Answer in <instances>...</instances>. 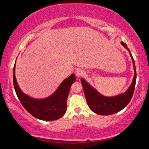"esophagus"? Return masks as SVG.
<instances>
[{
  "mask_svg": "<svg viewBox=\"0 0 149 149\" xmlns=\"http://www.w3.org/2000/svg\"><path fill=\"white\" fill-rule=\"evenodd\" d=\"M75 74H76V76L77 78H80V76H83V70L81 69H76V71H75Z\"/></svg>",
  "mask_w": 149,
  "mask_h": 149,
  "instance_id": "esophagus-1",
  "label": "esophagus"
}]
</instances>
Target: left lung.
<instances>
[{
	"instance_id": "1",
	"label": "left lung",
	"mask_w": 149,
	"mask_h": 149,
	"mask_svg": "<svg viewBox=\"0 0 149 149\" xmlns=\"http://www.w3.org/2000/svg\"><path fill=\"white\" fill-rule=\"evenodd\" d=\"M121 45L129 51L132 60L134 71L132 82L125 92L113 97L104 96L97 91L96 89L89 84L84 78H81V83L84 90L87 103L92 111L99 115L109 116L119 112L129 104L133 96L136 79L134 61L127 45L123 42H121Z\"/></svg>"
}]
</instances>
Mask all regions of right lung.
I'll return each instance as SVG.
<instances>
[{
  "instance_id": "right-lung-1",
  "label": "right lung",
  "mask_w": 149,
  "mask_h": 149,
  "mask_svg": "<svg viewBox=\"0 0 149 149\" xmlns=\"http://www.w3.org/2000/svg\"><path fill=\"white\" fill-rule=\"evenodd\" d=\"M15 64L13 69L14 88L24 108L30 114L42 120H55L59 119L66 111V102L71 85L76 81L75 74L64 79L56 91L50 96L43 99H35L26 95L19 87L15 76Z\"/></svg>"
}]
</instances>
